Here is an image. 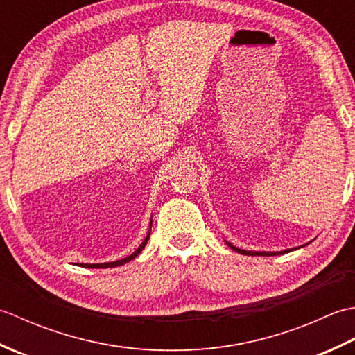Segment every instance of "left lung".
<instances>
[{"instance_id": "obj_1", "label": "left lung", "mask_w": 355, "mask_h": 355, "mask_svg": "<svg viewBox=\"0 0 355 355\" xmlns=\"http://www.w3.org/2000/svg\"><path fill=\"white\" fill-rule=\"evenodd\" d=\"M225 244H227L232 248V250H235L241 254H248V256H276V254H284V253H288V252L294 250V248H290V250H284V252H250V250L247 252V250H243V248L232 245L230 243H227V241H225Z\"/></svg>"}]
</instances>
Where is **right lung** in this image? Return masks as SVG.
Masks as SVG:
<instances>
[{
    "label": "right lung",
    "instance_id": "obj_1",
    "mask_svg": "<svg viewBox=\"0 0 355 355\" xmlns=\"http://www.w3.org/2000/svg\"><path fill=\"white\" fill-rule=\"evenodd\" d=\"M150 225H153V220H150V224H149V227ZM149 235H150V230L148 232V235H146V238L143 239V243L135 248V250L130 254V256H126V258H123V259H120V261H112V262H102V263H80V267H87V268H108V267H119V266H123V263H126V262H130V261H132L135 256H137L143 248H145V245H146V243H148V239H149Z\"/></svg>",
    "mask_w": 355,
    "mask_h": 355
}]
</instances>
